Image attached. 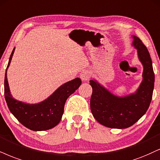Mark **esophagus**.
Listing matches in <instances>:
<instances>
[{
  "instance_id": "obj_1",
  "label": "esophagus",
  "mask_w": 160,
  "mask_h": 160,
  "mask_svg": "<svg viewBox=\"0 0 160 160\" xmlns=\"http://www.w3.org/2000/svg\"><path fill=\"white\" fill-rule=\"evenodd\" d=\"M82 81H88L89 80V78H90V73L87 70H83L82 72H81L79 75Z\"/></svg>"
}]
</instances>
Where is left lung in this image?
Here are the masks:
<instances>
[{
    "mask_svg": "<svg viewBox=\"0 0 160 160\" xmlns=\"http://www.w3.org/2000/svg\"><path fill=\"white\" fill-rule=\"evenodd\" d=\"M132 44L137 50L138 58L143 65L142 82L134 93L117 96L90 80L92 88L90 109L93 117L102 125L123 129L131 127L146 113L152 99L154 87V72L152 61L147 47L140 39L133 35Z\"/></svg>",
    "mask_w": 160,
    "mask_h": 160,
    "instance_id": "left-lung-1",
    "label": "left lung"
}]
</instances>
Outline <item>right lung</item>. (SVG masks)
Masks as SVG:
<instances>
[{
  "instance_id": "obj_1",
  "label": "right lung",
  "mask_w": 160,
  "mask_h": 160,
  "mask_svg": "<svg viewBox=\"0 0 160 160\" xmlns=\"http://www.w3.org/2000/svg\"><path fill=\"white\" fill-rule=\"evenodd\" d=\"M13 49L6 69L4 96L7 106L13 116L23 126L34 131H46L56 127L62 119L66 100L82 84L76 78L60 86L47 99L38 104H27L18 101L12 96L7 81V72L15 52Z\"/></svg>"
}]
</instances>
